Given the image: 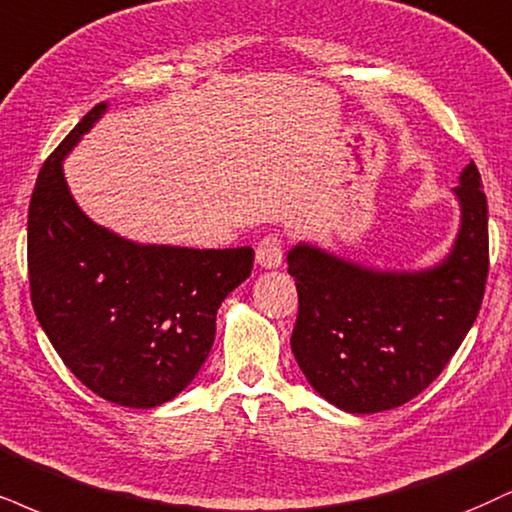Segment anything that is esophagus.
<instances>
[{"mask_svg": "<svg viewBox=\"0 0 512 512\" xmlns=\"http://www.w3.org/2000/svg\"><path fill=\"white\" fill-rule=\"evenodd\" d=\"M256 263L261 268H266V270H273V268H280L282 266V244H280V237L268 235L261 244H258Z\"/></svg>", "mask_w": 512, "mask_h": 512, "instance_id": "obj_1", "label": "esophagus"}]
</instances>
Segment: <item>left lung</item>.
<instances>
[{"label": "left lung", "mask_w": 512, "mask_h": 512, "mask_svg": "<svg viewBox=\"0 0 512 512\" xmlns=\"http://www.w3.org/2000/svg\"><path fill=\"white\" fill-rule=\"evenodd\" d=\"M451 192L458 232L434 266L372 268L311 242L289 249L299 292L292 351L332 406L370 415L415 399L477 320L489 273V211L475 163L460 170Z\"/></svg>", "instance_id": "obj_1"}]
</instances>
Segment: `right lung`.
<instances>
[{"instance_id": "right-lung-1", "label": "right lung", "mask_w": 512, "mask_h": 512, "mask_svg": "<svg viewBox=\"0 0 512 512\" xmlns=\"http://www.w3.org/2000/svg\"><path fill=\"white\" fill-rule=\"evenodd\" d=\"M99 104L44 161L28 211L30 296L44 334L78 380L125 408H156L197 377L225 296L254 249L144 244L94 223L63 161L104 116Z\"/></svg>"}]
</instances>
